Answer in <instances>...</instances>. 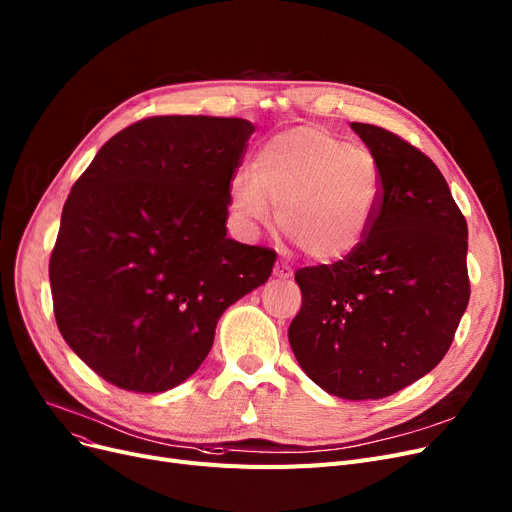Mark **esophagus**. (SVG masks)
<instances>
[{"mask_svg":"<svg viewBox=\"0 0 512 512\" xmlns=\"http://www.w3.org/2000/svg\"><path fill=\"white\" fill-rule=\"evenodd\" d=\"M274 276H276L278 280H288V278H292V267L286 265L284 261H278V263L274 265Z\"/></svg>","mask_w":512,"mask_h":512,"instance_id":"1","label":"esophagus"}]
</instances>
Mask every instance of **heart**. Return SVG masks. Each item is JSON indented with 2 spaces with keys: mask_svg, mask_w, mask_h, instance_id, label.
I'll list each match as a JSON object with an SVG mask.
<instances>
[{
  "mask_svg": "<svg viewBox=\"0 0 512 512\" xmlns=\"http://www.w3.org/2000/svg\"><path fill=\"white\" fill-rule=\"evenodd\" d=\"M232 207L267 224L272 207L284 236L317 263L351 257L365 242L382 199L373 153L321 126H297L267 141L253 174L230 182ZM273 205L270 206L269 203Z\"/></svg>",
  "mask_w": 512,
  "mask_h": 512,
  "instance_id": "b5f03b06",
  "label": "heart"
}]
</instances>
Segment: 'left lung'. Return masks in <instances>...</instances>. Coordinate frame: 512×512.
Returning <instances> with one entry per match:
<instances>
[{"mask_svg": "<svg viewBox=\"0 0 512 512\" xmlns=\"http://www.w3.org/2000/svg\"><path fill=\"white\" fill-rule=\"evenodd\" d=\"M382 174V199L357 253L303 267L288 328L309 378L346 400H378L448 353L469 303L467 222L438 166L398 134L353 122Z\"/></svg>", "mask_w": 512, "mask_h": 512, "instance_id": "left-lung-1", "label": "left lung"}]
</instances>
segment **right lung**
Returning <instances> with one entry per match:
<instances>
[{"instance_id": "right-lung-1", "label": "right lung", "mask_w": 512, "mask_h": 512, "mask_svg": "<svg viewBox=\"0 0 512 512\" xmlns=\"http://www.w3.org/2000/svg\"><path fill=\"white\" fill-rule=\"evenodd\" d=\"M253 132L242 118L153 116L74 182L49 259L53 313L105 382L147 394L182 384L222 313L270 278L276 251L226 238Z\"/></svg>"}]
</instances>
